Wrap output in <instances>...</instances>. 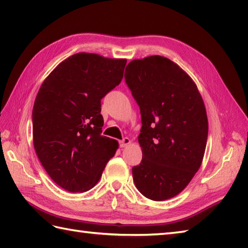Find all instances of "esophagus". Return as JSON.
Returning a JSON list of instances; mask_svg holds the SVG:
<instances>
[{"label": "esophagus", "instance_id": "obj_1", "mask_svg": "<svg viewBox=\"0 0 248 248\" xmlns=\"http://www.w3.org/2000/svg\"><path fill=\"white\" fill-rule=\"evenodd\" d=\"M130 144H131V140L128 139V138H124L123 140L119 141V145H120L121 148H124V147H127Z\"/></svg>", "mask_w": 248, "mask_h": 248}]
</instances>
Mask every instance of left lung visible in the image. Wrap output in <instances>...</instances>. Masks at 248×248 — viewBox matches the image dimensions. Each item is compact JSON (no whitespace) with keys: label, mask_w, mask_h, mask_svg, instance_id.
<instances>
[{"label":"left lung","mask_w":248,"mask_h":248,"mask_svg":"<svg viewBox=\"0 0 248 248\" xmlns=\"http://www.w3.org/2000/svg\"><path fill=\"white\" fill-rule=\"evenodd\" d=\"M125 83L140 105V164L136 188L155 202L177 196L202 165L208 140L207 110L193 78L176 62L152 55L129 62Z\"/></svg>","instance_id":"1"}]
</instances>
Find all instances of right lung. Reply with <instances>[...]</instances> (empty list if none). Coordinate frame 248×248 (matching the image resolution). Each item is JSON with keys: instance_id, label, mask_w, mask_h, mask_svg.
<instances>
[{"instance_id": "right-lung-1", "label": "right lung", "mask_w": 248, "mask_h": 248, "mask_svg": "<svg viewBox=\"0 0 248 248\" xmlns=\"http://www.w3.org/2000/svg\"><path fill=\"white\" fill-rule=\"evenodd\" d=\"M127 60L73 54L46 78L33 108V144L45 170L71 193L93 188L118 141L101 135V99L124 78Z\"/></svg>"}]
</instances>
